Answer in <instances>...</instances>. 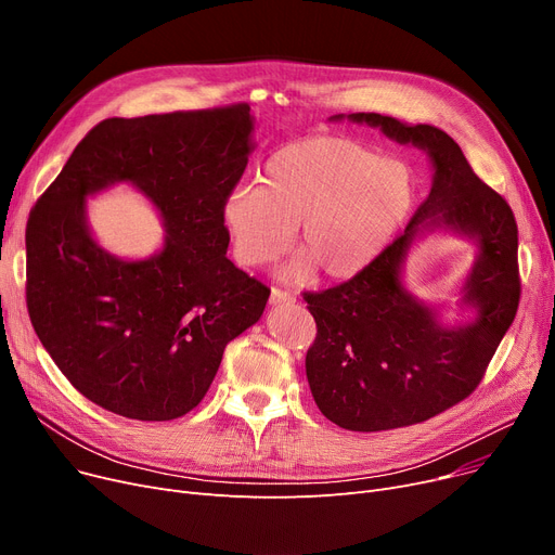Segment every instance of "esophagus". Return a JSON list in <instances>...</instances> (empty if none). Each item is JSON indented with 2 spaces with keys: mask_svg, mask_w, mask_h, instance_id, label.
<instances>
[{
  "mask_svg": "<svg viewBox=\"0 0 555 555\" xmlns=\"http://www.w3.org/2000/svg\"><path fill=\"white\" fill-rule=\"evenodd\" d=\"M295 295H289L287 289L283 287H272V295H270V304L272 306H281V304H295Z\"/></svg>",
  "mask_w": 555,
  "mask_h": 555,
  "instance_id": "34e87169",
  "label": "esophagus"
}]
</instances>
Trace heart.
<instances>
[{
    "instance_id": "b5f03b06",
    "label": "heart",
    "mask_w": 555,
    "mask_h": 555,
    "mask_svg": "<svg viewBox=\"0 0 555 555\" xmlns=\"http://www.w3.org/2000/svg\"><path fill=\"white\" fill-rule=\"evenodd\" d=\"M416 199L412 168L366 145L317 137L274 153L258 184L224 199V224L245 266L279 258L295 238L301 254L285 274L306 281L362 272L410 216Z\"/></svg>"
}]
</instances>
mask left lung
<instances>
[{
  "instance_id": "1",
  "label": "left lung",
  "mask_w": 555,
  "mask_h": 555,
  "mask_svg": "<svg viewBox=\"0 0 555 555\" xmlns=\"http://www.w3.org/2000/svg\"><path fill=\"white\" fill-rule=\"evenodd\" d=\"M351 119L421 145L434 164L431 191L404 233L353 279L304 293L317 324L306 375L319 412L344 429L383 431L434 418L483 380L519 306L517 222L504 195L477 178L448 132L375 112ZM423 223H446L480 241L466 284V298L480 312L470 327H439L399 285V262Z\"/></svg>"
}]
</instances>
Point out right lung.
I'll return each instance as SVG.
<instances>
[{"label": "right lung", "mask_w": 555, "mask_h": 555, "mask_svg": "<svg viewBox=\"0 0 555 555\" xmlns=\"http://www.w3.org/2000/svg\"><path fill=\"white\" fill-rule=\"evenodd\" d=\"M247 103L105 119L26 222V308L51 360L87 400L134 421H172L209 391L224 346L256 324L270 287L227 258L224 199L241 182ZM130 181L169 236L149 261L103 253L83 197Z\"/></svg>", "instance_id": "right-lung-1"}]
</instances>
